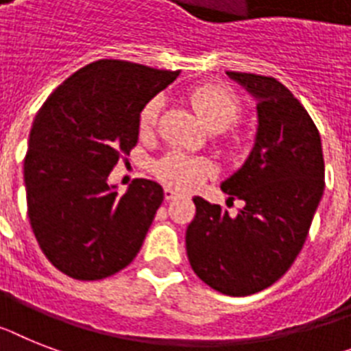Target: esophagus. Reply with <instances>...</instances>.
I'll use <instances>...</instances> for the list:
<instances>
[{
	"instance_id": "34e87169",
	"label": "esophagus",
	"mask_w": 351,
	"mask_h": 351,
	"mask_svg": "<svg viewBox=\"0 0 351 351\" xmlns=\"http://www.w3.org/2000/svg\"><path fill=\"white\" fill-rule=\"evenodd\" d=\"M164 198H166L167 202H169V199H175L178 198V193H176L175 189H171V187H166V189H164Z\"/></svg>"
}]
</instances>
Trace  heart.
<instances>
[{
  "label": "heart",
  "instance_id": "1",
  "mask_svg": "<svg viewBox=\"0 0 351 351\" xmlns=\"http://www.w3.org/2000/svg\"><path fill=\"white\" fill-rule=\"evenodd\" d=\"M189 101L203 125L212 132H221L241 117V103L230 90L216 85H199L189 90ZM162 112V99L152 98L139 112V132L143 135L157 126ZM155 175L164 184L182 191H191L214 173L212 162L185 153H169L155 164Z\"/></svg>",
  "mask_w": 351,
  "mask_h": 351
}]
</instances>
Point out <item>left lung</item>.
Masks as SVG:
<instances>
[{
	"instance_id": "1",
	"label": "left lung",
	"mask_w": 351,
	"mask_h": 351,
	"mask_svg": "<svg viewBox=\"0 0 351 351\" xmlns=\"http://www.w3.org/2000/svg\"><path fill=\"white\" fill-rule=\"evenodd\" d=\"M257 98L258 128L250 157L221 184L243 199L237 216L194 196L187 226L191 267L208 287L248 296L275 284L293 266L307 239L325 189V160L316 125L276 78L226 71Z\"/></svg>"
}]
</instances>
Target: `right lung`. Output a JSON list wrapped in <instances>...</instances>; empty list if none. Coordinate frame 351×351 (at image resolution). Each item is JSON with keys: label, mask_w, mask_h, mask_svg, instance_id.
Listing matches in <instances>:
<instances>
[{"label": "right lung", "mask_w": 351, "mask_h": 351, "mask_svg": "<svg viewBox=\"0 0 351 351\" xmlns=\"http://www.w3.org/2000/svg\"><path fill=\"white\" fill-rule=\"evenodd\" d=\"M180 71L96 60L49 94L25 157L28 217L40 250L75 280H101L139 253L164 199L157 182L108 185L117 160L139 139L141 108Z\"/></svg>", "instance_id": "1"}]
</instances>
